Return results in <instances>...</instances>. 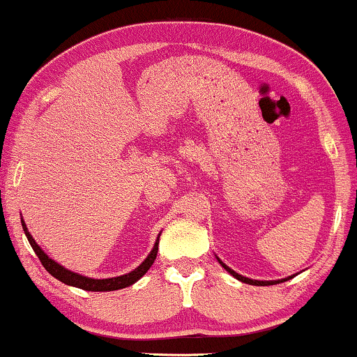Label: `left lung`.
<instances>
[{"instance_id":"8db88e82","label":"left lung","mask_w":357,"mask_h":357,"mask_svg":"<svg viewBox=\"0 0 357 357\" xmlns=\"http://www.w3.org/2000/svg\"><path fill=\"white\" fill-rule=\"evenodd\" d=\"M217 259H218V263L220 265H222L223 268H225V270L230 273V275L233 276V278H236V280H240L241 283H246V284H253V286H270V284H276V283H283V281H288V280H291L293 276H288V278H284V280H271V281H259V280H252V278H246V276H241V275H238V273L236 271H233L230 266H227L225 263L222 261V259H220L218 257H217Z\"/></svg>"}]
</instances>
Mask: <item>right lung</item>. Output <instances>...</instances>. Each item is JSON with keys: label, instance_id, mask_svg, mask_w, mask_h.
<instances>
[{"label": "right lung", "instance_id": "add662e5", "mask_svg": "<svg viewBox=\"0 0 357 357\" xmlns=\"http://www.w3.org/2000/svg\"><path fill=\"white\" fill-rule=\"evenodd\" d=\"M21 225H23L24 235H26V238H28L29 245L33 246L34 253H36L38 258L41 259L43 266L46 268L47 273L54 276L56 280H59L61 283L69 284V286H76V288L86 289V291H116V289H122V288H127V286L134 284L135 281H139L140 278H142L145 273L149 271V268L153 265V261H155L157 252H158V238H160V233H158L152 252L147 255V258H145L144 261L140 263L137 268H135V270H132L130 273H126V275L114 276V278L96 280V278L82 276V275H79V273H74L71 270H68V268L61 266L59 263H56L54 259H51L46 253L43 252L41 246H39L36 241H34L33 236H31V233L28 231V227H26L24 220H21Z\"/></svg>", "mask_w": 357, "mask_h": 357}]
</instances>
